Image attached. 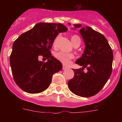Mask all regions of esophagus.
Returning <instances> with one entry per match:
<instances>
[{"instance_id": "esophagus-1", "label": "esophagus", "mask_w": 122, "mask_h": 122, "mask_svg": "<svg viewBox=\"0 0 122 122\" xmlns=\"http://www.w3.org/2000/svg\"><path fill=\"white\" fill-rule=\"evenodd\" d=\"M67 68H68L67 66H65V65H63V66H62V69H63V70H66V69Z\"/></svg>"}]
</instances>
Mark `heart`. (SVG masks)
Masks as SVG:
<instances>
[{
	"label": "heart",
	"mask_w": 122,
	"mask_h": 122,
	"mask_svg": "<svg viewBox=\"0 0 122 122\" xmlns=\"http://www.w3.org/2000/svg\"><path fill=\"white\" fill-rule=\"evenodd\" d=\"M57 37L53 41V45L56 46V42H57ZM71 40L72 43L73 44L74 46L76 45H80L81 44V38L80 37L77 35H73L71 36ZM56 59L59 60L60 62H62L63 64H68L70 62V60L71 59L74 58V56L71 54H66L63 52L60 51L58 52H56L54 55Z\"/></svg>",
	"instance_id": "b5f03b06"
}]
</instances>
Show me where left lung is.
Returning a JSON list of instances; mask_svg holds the SVG:
<instances>
[{"label":"left lung","instance_id":"1","mask_svg":"<svg viewBox=\"0 0 122 122\" xmlns=\"http://www.w3.org/2000/svg\"><path fill=\"white\" fill-rule=\"evenodd\" d=\"M74 25L75 28L81 27V24ZM79 32L86 48L76 63L83 67L73 69L74 76L68 81V86L76 95L90 97L103 89L111 75L113 52L106 38L100 32L90 27H82ZM85 67L87 68V73L83 71Z\"/></svg>","mask_w":122,"mask_h":122}]
</instances>
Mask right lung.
<instances>
[{"instance_id": "right-lung-1", "label": "right lung", "mask_w": 122, "mask_h": 122, "mask_svg": "<svg viewBox=\"0 0 122 122\" xmlns=\"http://www.w3.org/2000/svg\"><path fill=\"white\" fill-rule=\"evenodd\" d=\"M67 30L62 24L41 22L14 41L10 63L14 80L20 89L38 93L49 87L53 74L62 68L61 62L52 56L50 49L59 33ZM40 56L48 61H39Z\"/></svg>"}]
</instances>
